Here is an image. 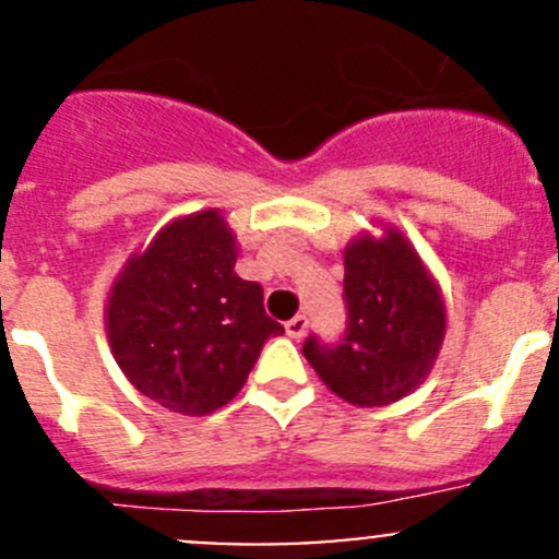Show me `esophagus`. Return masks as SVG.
<instances>
[{
	"mask_svg": "<svg viewBox=\"0 0 559 559\" xmlns=\"http://www.w3.org/2000/svg\"><path fill=\"white\" fill-rule=\"evenodd\" d=\"M308 324H311V321H308V316H302V313H297L295 319H289L286 321V335L289 337H302L308 332Z\"/></svg>",
	"mask_w": 559,
	"mask_h": 559,
	"instance_id": "34e87169",
	"label": "esophagus"
}]
</instances>
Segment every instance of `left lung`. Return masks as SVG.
<instances>
[{
  "mask_svg": "<svg viewBox=\"0 0 559 559\" xmlns=\"http://www.w3.org/2000/svg\"><path fill=\"white\" fill-rule=\"evenodd\" d=\"M346 330L335 343L308 335L302 354L352 405H389L430 373L447 330L438 286L403 235H370L346 248Z\"/></svg>",
  "mask_w": 559,
  "mask_h": 559,
  "instance_id": "obj_1",
  "label": "left lung"
}]
</instances>
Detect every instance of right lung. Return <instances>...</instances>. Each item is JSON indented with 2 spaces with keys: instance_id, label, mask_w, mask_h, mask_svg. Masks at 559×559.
I'll return each mask as SVG.
<instances>
[{
  "instance_id": "1",
  "label": "right lung",
  "mask_w": 559,
  "mask_h": 559,
  "mask_svg": "<svg viewBox=\"0 0 559 559\" xmlns=\"http://www.w3.org/2000/svg\"><path fill=\"white\" fill-rule=\"evenodd\" d=\"M216 211L178 218L129 259L107 302V337L127 379L175 414L205 416L246 384L267 337L262 286L235 273Z\"/></svg>"
}]
</instances>
